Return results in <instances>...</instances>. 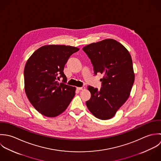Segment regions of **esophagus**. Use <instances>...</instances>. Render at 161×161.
<instances>
[{"instance_id":"esophagus-1","label":"esophagus","mask_w":161,"mask_h":161,"mask_svg":"<svg viewBox=\"0 0 161 161\" xmlns=\"http://www.w3.org/2000/svg\"><path fill=\"white\" fill-rule=\"evenodd\" d=\"M77 89H78V90H84L85 89V88L84 86H82V87H78Z\"/></svg>"}]
</instances>
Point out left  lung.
I'll use <instances>...</instances> for the list:
<instances>
[{
	"label": "left lung",
	"mask_w": 161,
	"mask_h": 161,
	"mask_svg": "<svg viewBox=\"0 0 161 161\" xmlns=\"http://www.w3.org/2000/svg\"><path fill=\"white\" fill-rule=\"evenodd\" d=\"M91 59L95 73L104 74L100 90L89 86L92 97L86 104L96 118L109 119L127 101L134 81L128 50L118 41L108 38L83 48Z\"/></svg>",
	"instance_id": "obj_1"
}]
</instances>
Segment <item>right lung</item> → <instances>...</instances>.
<instances>
[{"instance_id": "obj_1", "label": "right lung", "mask_w": 161, "mask_h": 161, "mask_svg": "<svg viewBox=\"0 0 161 161\" xmlns=\"http://www.w3.org/2000/svg\"><path fill=\"white\" fill-rule=\"evenodd\" d=\"M79 48L64 45H47L29 57L24 68V88L33 106L42 115L56 117L68 108L75 95L76 88L60 83L64 64ZM60 76L59 77V76Z\"/></svg>"}]
</instances>
